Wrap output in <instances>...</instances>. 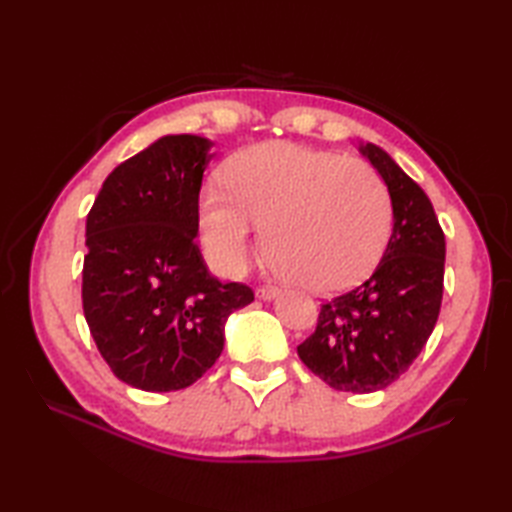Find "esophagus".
<instances>
[{"label": "esophagus", "mask_w": 512, "mask_h": 512, "mask_svg": "<svg viewBox=\"0 0 512 512\" xmlns=\"http://www.w3.org/2000/svg\"><path fill=\"white\" fill-rule=\"evenodd\" d=\"M279 288L277 286H259L257 288V297L262 299V301H270V299H275L277 295H279Z\"/></svg>", "instance_id": "esophagus-1"}]
</instances>
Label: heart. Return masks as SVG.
I'll use <instances>...</instances> for the list:
<instances>
[{"label": "heart", "mask_w": 512, "mask_h": 512, "mask_svg": "<svg viewBox=\"0 0 512 512\" xmlns=\"http://www.w3.org/2000/svg\"><path fill=\"white\" fill-rule=\"evenodd\" d=\"M224 180L200 195L202 244L220 273L246 266L255 226L286 275L323 295L361 284L385 255L391 198L365 160L275 140L235 154Z\"/></svg>", "instance_id": "b5f03b06"}]
</instances>
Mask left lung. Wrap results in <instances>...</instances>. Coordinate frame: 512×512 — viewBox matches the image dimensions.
<instances>
[{
  "instance_id": "obj_1",
  "label": "left lung",
  "mask_w": 512,
  "mask_h": 512,
  "mask_svg": "<svg viewBox=\"0 0 512 512\" xmlns=\"http://www.w3.org/2000/svg\"><path fill=\"white\" fill-rule=\"evenodd\" d=\"M361 151L387 184L394 231L374 273L323 303L297 354L330 387L372 394L407 372L436 328L447 248L427 193L387 151L372 143Z\"/></svg>"
}]
</instances>
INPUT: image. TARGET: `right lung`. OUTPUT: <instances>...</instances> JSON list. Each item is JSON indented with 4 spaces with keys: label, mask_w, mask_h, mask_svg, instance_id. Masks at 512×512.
<instances>
[{
    "label": "right lung",
    "mask_w": 512,
    "mask_h": 512,
    "mask_svg": "<svg viewBox=\"0 0 512 512\" xmlns=\"http://www.w3.org/2000/svg\"><path fill=\"white\" fill-rule=\"evenodd\" d=\"M211 140L165 136L121 162L85 224L83 314L116 378L143 391L193 385L224 350V323L255 299L206 268L198 200Z\"/></svg>",
    "instance_id": "1"
}]
</instances>
